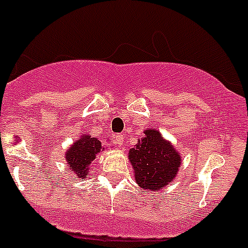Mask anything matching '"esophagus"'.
<instances>
[{
  "label": "esophagus",
  "instance_id": "1",
  "mask_svg": "<svg viewBox=\"0 0 248 248\" xmlns=\"http://www.w3.org/2000/svg\"><path fill=\"white\" fill-rule=\"evenodd\" d=\"M124 135H116L115 136V143H116L119 147H122V145H124Z\"/></svg>",
  "mask_w": 248,
  "mask_h": 248
}]
</instances>
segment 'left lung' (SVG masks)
Wrapping results in <instances>:
<instances>
[{
  "label": "left lung",
  "instance_id": "8db88e82",
  "mask_svg": "<svg viewBox=\"0 0 248 248\" xmlns=\"http://www.w3.org/2000/svg\"><path fill=\"white\" fill-rule=\"evenodd\" d=\"M137 184L148 191H158L176 176L181 158L172 145L155 129H147L144 137L128 153Z\"/></svg>",
  "mask_w": 248,
  "mask_h": 248
}]
</instances>
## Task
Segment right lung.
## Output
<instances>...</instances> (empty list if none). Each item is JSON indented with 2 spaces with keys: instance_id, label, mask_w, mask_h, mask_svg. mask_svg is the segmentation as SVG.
Segmentation results:
<instances>
[{
  "instance_id": "obj_1",
  "label": "right lung",
  "mask_w": 248,
  "mask_h": 248,
  "mask_svg": "<svg viewBox=\"0 0 248 248\" xmlns=\"http://www.w3.org/2000/svg\"><path fill=\"white\" fill-rule=\"evenodd\" d=\"M104 149L99 140L90 136H84L75 143L66 153V159L69 169L75 171L78 177L84 180L90 170V164L95 159V155Z\"/></svg>"
}]
</instances>
